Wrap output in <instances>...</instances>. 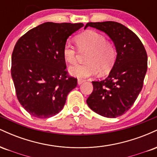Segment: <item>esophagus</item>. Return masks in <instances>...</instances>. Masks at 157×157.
<instances>
[{
    "mask_svg": "<svg viewBox=\"0 0 157 157\" xmlns=\"http://www.w3.org/2000/svg\"><path fill=\"white\" fill-rule=\"evenodd\" d=\"M83 82H84L83 80H80V79H78V80H77V84L81 85Z\"/></svg>",
    "mask_w": 157,
    "mask_h": 157,
    "instance_id": "34e87169",
    "label": "esophagus"
}]
</instances>
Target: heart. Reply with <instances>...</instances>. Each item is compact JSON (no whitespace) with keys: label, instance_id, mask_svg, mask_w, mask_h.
<instances>
[{"label":"heart","instance_id":"heart-1","mask_svg":"<svg viewBox=\"0 0 157 157\" xmlns=\"http://www.w3.org/2000/svg\"><path fill=\"white\" fill-rule=\"evenodd\" d=\"M75 42L80 51L89 52L86 57V63L77 65L69 68V71L78 78H86L97 75L108 73L111 69L117 57L113 45L106 40L105 36L93 30H88L75 37ZM63 55L69 64L77 63V51L67 42L64 45Z\"/></svg>","mask_w":157,"mask_h":157}]
</instances>
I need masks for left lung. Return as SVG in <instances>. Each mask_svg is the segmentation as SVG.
<instances>
[{
  "label": "left lung",
  "instance_id": "left-lung-1",
  "mask_svg": "<svg viewBox=\"0 0 157 157\" xmlns=\"http://www.w3.org/2000/svg\"><path fill=\"white\" fill-rule=\"evenodd\" d=\"M105 32L116 47V61L105 80L92 81L93 91L86 100L91 110L102 117L116 118L128 111L143 86L147 56L140 38L131 30L114 21L88 23Z\"/></svg>",
  "mask_w": 157,
  "mask_h": 157
}]
</instances>
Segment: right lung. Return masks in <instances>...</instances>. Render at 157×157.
Masks as SVG:
<instances>
[{
	"instance_id": "right-lung-1",
	"label": "right lung",
	"mask_w": 157,
	"mask_h": 157,
	"mask_svg": "<svg viewBox=\"0 0 157 157\" xmlns=\"http://www.w3.org/2000/svg\"><path fill=\"white\" fill-rule=\"evenodd\" d=\"M82 23H44L19 38L12 55L11 75L17 100L32 116L49 118L58 113L77 79L70 76L63 49Z\"/></svg>"
}]
</instances>
